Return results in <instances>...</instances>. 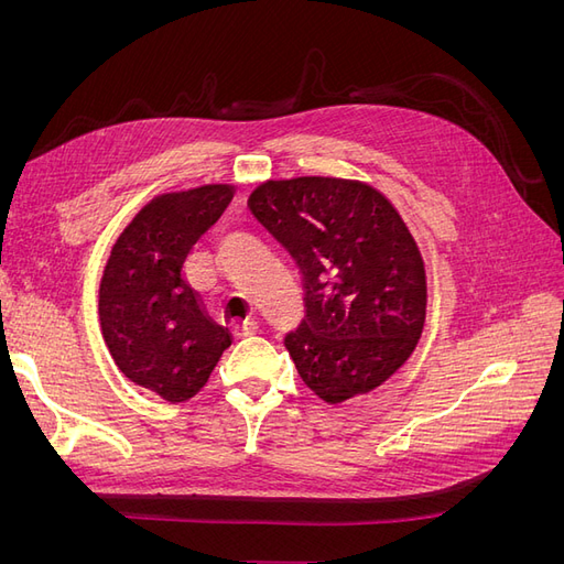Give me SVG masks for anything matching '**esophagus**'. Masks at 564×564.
<instances>
[{"label":"esophagus","instance_id":"34e87169","mask_svg":"<svg viewBox=\"0 0 564 564\" xmlns=\"http://www.w3.org/2000/svg\"><path fill=\"white\" fill-rule=\"evenodd\" d=\"M259 332H261V327H259V322H256V319H247V322L237 324V327H235V336L237 338L253 336V334H259Z\"/></svg>","mask_w":564,"mask_h":564}]
</instances>
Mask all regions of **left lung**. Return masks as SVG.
<instances>
[{
  "label": "left lung",
  "mask_w": 564,
  "mask_h": 564,
  "mask_svg": "<svg viewBox=\"0 0 564 564\" xmlns=\"http://www.w3.org/2000/svg\"><path fill=\"white\" fill-rule=\"evenodd\" d=\"M249 209L301 272L284 346L305 386L338 404L390 379L425 319L423 261L395 207L365 183L303 176L256 187Z\"/></svg>",
  "instance_id": "1"
}]
</instances>
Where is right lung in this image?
Wrapping results in <instances>:
<instances>
[{"label":"right lung","mask_w":564,"mask_h":564,"mask_svg":"<svg viewBox=\"0 0 564 564\" xmlns=\"http://www.w3.org/2000/svg\"><path fill=\"white\" fill-rule=\"evenodd\" d=\"M230 199V185L155 197L119 235L100 280V329L115 365L166 402L197 395L232 344L183 278L187 253Z\"/></svg>","instance_id":"1"}]
</instances>
